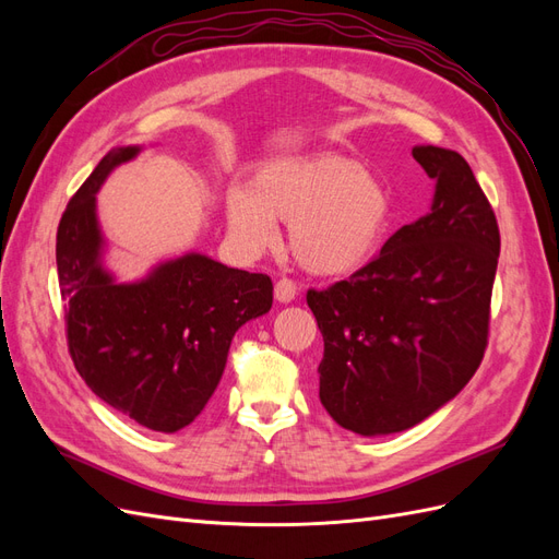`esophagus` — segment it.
Masks as SVG:
<instances>
[{
    "mask_svg": "<svg viewBox=\"0 0 559 559\" xmlns=\"http://www.w3.org/2000/svg\"><path fill=\"white\" fill-rule=\"evenodd\" d=\"M296 296H298L296 282L282 277V280L275 284V298H277L280 302H292Z\"/></svg>",
    "mask_w": 559,
    "mask_h": 559,
    "instance_id": "esophagus-1",
    "label": "esophagus"
}]
</instances>
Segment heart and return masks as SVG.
<instances>
[{"mask_svg": "<svg viewBox=\"0 0 559 559\" xmlns=\"http://www.w3.org/2000/svg\"><path fill=\"white\" fill-rule=\"evenodd\" d=\"M226 226L245 253L277 240L289 224L294 259L312 275H347L376 257L392 222V195L366 167L341 154L280 158L235 183L224 200Z\"/></svg>", "mask_w": 559, "mask_h": 559, "instance_id": "heart-1", "label": "heart"}]
</instances>
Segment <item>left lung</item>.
Listing matches in <instances>:
<instances>
[{
  "instance_id": "8db88e82",
  "label": "left lung",
  "mask_w": 559,
  "mask_h": 559,
  "mask_svg": "<svg viewBox=\"0 0 559 559\" xmlns=\"http://www.w3.org/2000/svg\"><path fill=\"white\" fill-rule=\"evenodd\" d=\"M413 158L436 181L429 214L349 280L308 292L324 337L321 405L361 436L399 433L443 408L487 345L497 216L456 151L419 144Z\"/></svg>"
}]
</instances>
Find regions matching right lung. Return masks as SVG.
Here are the masks:
<instances>
[{"instance_id":"add662e5","label":"right lung","mask_w":559,"mask_h":559,"mask_svg":"<svg viewBox=\"0 0 559 559\" xmlns=\"http://www.w3.org/2000/svg\"><path fill=\"white\" fill-rule=\"evenodd\" d=\"M140 151L111 148L70 200L58 226V280L79 376L114 411L175 433L212 399L235 331L273 308V282L198 251L118 282L105 265L95 195Z\"/></svg>"}]
</instances>
